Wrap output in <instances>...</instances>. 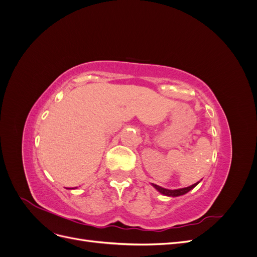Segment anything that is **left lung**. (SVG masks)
Wrapping results in <instances>:
<instances>
[{"mask_svg":"<svg viewBox=\"0 0 257 257\" xmlns=\"http://www.w3.org/2000/svg\"><path fill=\"white\" fill-rule=\"evenodd\" d=\"M198 183H199V181H198L197 183H195V184L191 185V186H188V188H183V189H179V190H167V189L162 188V186H159V185L154 184V183H152V185H153L154 188L157 189L160 193H162L163 195L175 197V196H180V195H183V194H185V193H188V192L191 191L193 188H195V186H196Z\"/></svg>","mask_w":257,"mask_h":257,"instance_id":"8db88e82","label":"left lung"}]
</instances>
